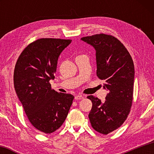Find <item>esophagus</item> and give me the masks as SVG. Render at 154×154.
<instances>
[{
	"label": "esophagus",
	"instance_id": "1",
	"mask_svg": "<svg viewBox=\"0 0 154 154\" xmlns=\"http://www.w3.org/2000/svg\"><path fill=\"white\" fill-rule=\"evenodd\" d=\"M82 98H83V96L82 95H76L75 96V100H82Z\"/></svg>",
	"mask_w": 154,
	"mask_h": 154
}]
</instances>
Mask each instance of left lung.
I'll return each mask as SVG.
<instances>
[{
    "label": "left lung",
    "instance_id": "1",
    "mask_svg": "<svg viewBox=\"0 0 154 154\" xmlns=\"http://www.w3.org/2000/svg\"><path fill=\"white\" fill-rule=\"evenodd\" d=\"M96 49V75L105 82L108 90L103 103L92 95L89 113L92 127L107 134L120 127L128 118L133 100L134 68L132 57L120 41L105 34H96L81 38Z\"/></svg>",
    "mask_w": 154,
    "mask_h": 154
}]
</instances>
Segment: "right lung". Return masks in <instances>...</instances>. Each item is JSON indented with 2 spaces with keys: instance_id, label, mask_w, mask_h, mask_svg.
Here are the masks:
<instances>
[{
  "instance_id": "right-lung-1",
  "label": "right lung",
  "mask_w": 154,
  "mask_h": 154,
  "mask_svg": "<svg viewBox=\"0 0 154 154\" xmlns=\"http://www.w3.org/2000/svg\"><path fill=\"white\" fill-rule=\"evenodd\" d=\"M71 39L41 38L30 43L15 64L14 83L18 98L31 124L52 133L66 119L74 96L52 89L58 59Z\"/></svg>"
}]
</instances>
